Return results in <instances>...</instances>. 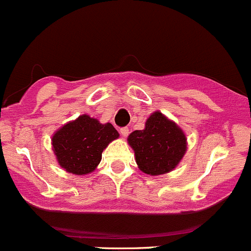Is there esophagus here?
<instances>
[{
  "label": "esophagus",
  "mask_w": 251,
  "mask_h": 251,
  "mask_svg": "<svg viewBox=\"0 0 251 251\" xmlns=\"http://www.w3.org/2000/svg\"><path fill=\"white\" fill-rule=\"evenodd\" d=\"M120 133L123 137H127L128 135V127H121L120 128Z\"/></svg>",
  "instance_id": "obj_1"
}]
</instances>
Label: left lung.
<instances>
[{
  "instance_id": "left-lung-1",
  "label": "left lung",
  "mask_w": 251,
  "mask_h": 251,
  "mask_svg": "<svg viewBox=\"0 0 251 251\" xmlns=\"http://www.w3.org/2000/svg\"><path fill=\"white\" fill-rule=\"evenodd\" d=\"M127 141L135 151L137 165L151 176L176 168L187 148L183 131L160 111L151 114L144 130L133 131Z\"/></svg>"
}]
</instances>
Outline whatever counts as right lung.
<instances>
[{
  "mask_svg": "<svg viewBox=\"0 0 251 251\" xmlns=\"http://www.w3.org/2000/svg\"><path fill=\"white\" fill-rule=\"evenodd\" d=\"M119 137L111 124H100L88 115L78 116L54 133L52 146L58 163L74 175L90 174L102 159V151Z\"/></svg>",
  "mask_w": 251,
  "mask_h": 251,
  "instance_id": "1",
  "label": "right lung"
}]
</instances>
